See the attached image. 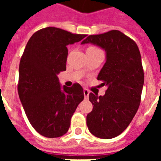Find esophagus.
<instances>
[{
    "label": "esophagus",
    "mask_w": 161,
    "mask_h": 161,
    "mask_svg": "<svg viewBox=\"0 0 161 161\" xmlns=\"http://www.w3.org/2000/svg\"><path fill=\"white\" fill-rule=\"evenodd\" d=\"M83 94H84L85 98H88V96H89V91L88 89H83Z\"/></svg>",
    "instance_id": "esophagus-1"
}]
</instances>
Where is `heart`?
Returning a JSON list of instances; mask_svg holds the SVG:
<instances>
[{
	"label": "heart",
	"instance_id": "b5f03b06",
	"mask_svg": "<svg viewBox=\"0 0 161 161\" xmlns=\"http://www.w3.org/2000/svg\"><path fill=\"white\" fill-rule=\"evenodd\" d=\"M96 47H89L87 50H96Z\"/></svg>",
	"mask_w": 161,
	"mask_h": 161
}]
</instances>
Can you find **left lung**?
<instances>
[{"mask_svg":"<svg viewBox=\"0 0 161 161\" xmlns=\"http://www.w3.org/2000/svg\"><path fill=\"white\" fill-rule=\"evenodd\" d=\"M91 43L103 49L106 62L98 75L107 86L103 96L89 94L93 110L87 115L92 135L112 139L129 126L140 106L144 71L137 44L117 30L90 35L81 44Z\"/></svg>","mask_w":161,"mask_h":161,"instance_id":"left-lung-1","label":"left lung"}]
</instances>
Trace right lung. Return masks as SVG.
<instances>
[{"label":"right lung","instance_id":"right-lung-1","mask_svg":"<svg viewBox=\"0 0 161 161\" xmlns=\"http://www.w3.org/2000/svg\"><path fill=\"white\" fill-rule=\"evenodd\" d=\"M85 36L51 26L35 32L26 44L19 65L18 94L29 122L42 136L65 135L83 100L78 83L62 87L58 75L66 70L67 46Z\"/></svg>","mask_w":161,"mask_h":161}]
</instances>
